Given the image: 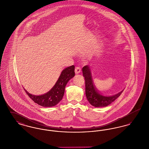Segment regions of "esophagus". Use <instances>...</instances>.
<instances>
[{
  "label": "esophagus",
  "mask_w": 149,
  "mask_h": 149,
  "mask_svg": "<svg viewBox=\"0 0 149 149\" xmlns=\"http://www.w3.org/2000/svg\"><path fill=\"white\" fill-rule=\"evenodd\" d=\"M81 71V69L79 67H76L75 69V72L76 74H78Z\"/></svg>",
  "instance_id": "esophagus-1"
}]
</instances>
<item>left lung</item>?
<instances>
[{"label": "left lung", "mask_w": 149, "mask_h": 149, "mask_svg": "<svg viewBox=\"0 0 149 149\" xmlns=\"http://www.w3.org/2000/svg\"><path fill=\"white\" fill-rule=\"evenodd\" d=\"M83 77L85 78V94L90 104L95 107H104L111 104L118 97L123 90L113 95H104L98 92L94 85L91 69L89 65H86L82 69Z\"/></svg>", "instance_id": "8db88e82"}]
</instances>
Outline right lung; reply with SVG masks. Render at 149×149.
I'll return each instance as SVG.
<instances>
[{
	"label": "right lung",
	"instance_id": "1",
	"mask_svg": "<svg viewBox=\"0 0 149 149\" xmlns=\"http://www.w3.org/2000/svg\"><path fill=\"white\" fill-rule=\"evenodd\" d=\"M75 66L74 65L68 67L62 71L55 85L48 92L40 95H35L29 93L25 89L24 91L36 103L45 107L56 106L63 99L65 88L68 82L75 76Z\"/></svg>",
	"mask_w": 149,
	"mask_h": 149
}]
</instances>
